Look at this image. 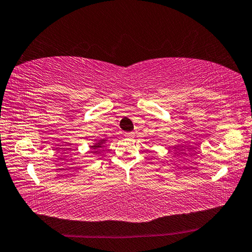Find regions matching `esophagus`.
Instances as JSON below:
<instances>
[{
	"label": "esophagus",
	"mask_w": 252,
	"mask_h": 252,
	"mask_svg": "<svg viewBox=\"0 0 252 252\" xmlns=\"http://www.w3.org/2000/svg\"><path fill=\"white\" fill-rule=\"evenodd\" d=\"M125 136H126V138H133L134 133H133V132H126V133H125Z\"/></svg>",
	"instance_id": "obj_1"
}]
</instances>
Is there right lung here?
Returning <instances> with one entry per match:
<instances>
[{"label":"right lung","mask_w":252,"mask_h":252,"mask_svg":"<svg viewBox=\"0 0 252 252\" xmlns=\"http://www.w3.org/2000/svg\"><path fill=\"white\" fill-rule=\"evenodd\" d=\"M105 141V140H102V141H100L99 143H96V144H94V146H91V148L93 149V150H96L97 148H101V143H103Z\"/></svg>","instance_id":"right-lung-1"}]
</instances>
